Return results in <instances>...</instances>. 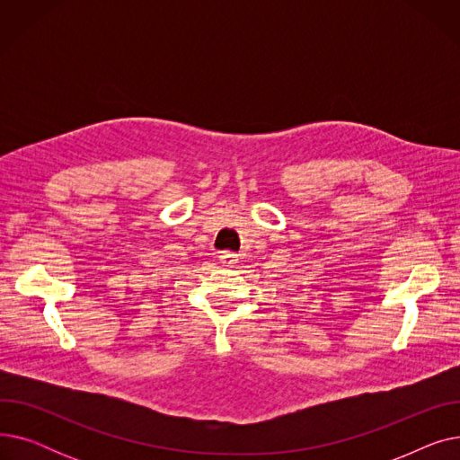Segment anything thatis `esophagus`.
<instances>
[{"mask_svg": "<svg viewBox=\"0 0 460 460\" xmlns=\"http://www.w3.org/2000/svg\"><path fill=\"white\" fill-rule=\"evenodd\" d=\"M220 262L224 264V267H234V264L238 262V255L233 253V252H222L220 253Z\"/></svg>", "mask_w": 460, "mask_h": 460, "instance_id": "34e87169", "label": "esophagus"}]
</instances>
